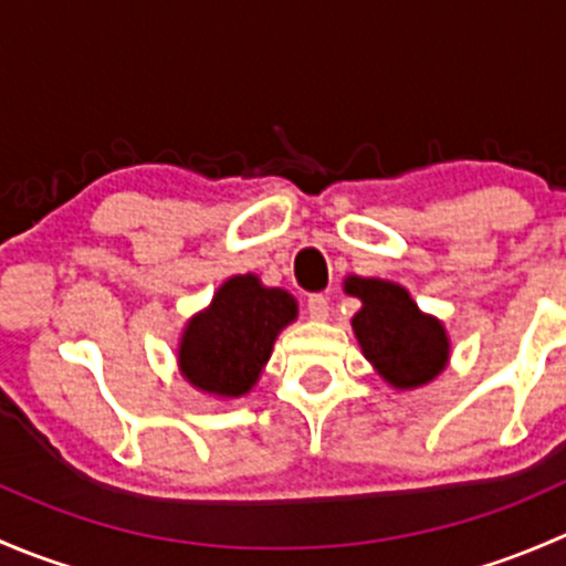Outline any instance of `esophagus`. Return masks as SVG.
Returning <instances> with one entry per match:
<instances>
[{"label": "esophagus", "instance_id": "esophagus-1", "mask_svg": "<svg viewBox=\"0 0 566 566\" xmlns=\"http://www.w3.org/2000/svg\"><path fill=\"white\" fill-rule=\"evenodd\" d=\"M328 298H325V295H319V293H315V295H310V301H306V312H310V317L312 319H325L328 317Z\"/></svg>", "mask_w": 566, "mask_h": 566}]
</instances>
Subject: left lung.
Masks as SVG:
<instances>
[{"instance_id": "8db88e82", "label": "left lung", "mask_w": 566, "mask_h": 566, "mask_svg": "<svg viewBox=\"0 0 566 566\" xmlns=\"http://www.w3.org/2000/svg\"><path fill=\"white\" fill-rule=\"evenodd\" d=\"M345 293L361 301L350 325L364 358L394 391L421 389L447 369L452 356L447 328L436 315L421 312L402 284L347 276Z\"/></svg>"}]
</instances>
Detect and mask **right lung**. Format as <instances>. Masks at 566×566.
<instances>
[{
  "label": "right lung",
  "mask_w": 566,
  "mask_h": 566,
  "mask_svg": "<svg viewBox=\"0 0 566 566\" xmlns=\"http://www.w3.org/2000/svg\"><path fill=\"white\" fill-rule=\"evenodd\" d=\"M298 317V301L265 287L256 273L230 276L205 310L188 317L177 342V367L197 391L238 399L260 380L273 342Z\"/></svg>",
  "instance_id": "obj_1"
}]
</instances>
